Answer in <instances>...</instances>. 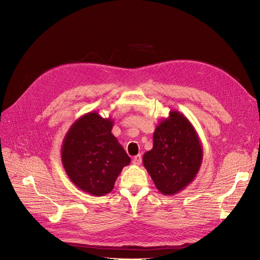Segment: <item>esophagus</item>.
<instances>
[{"mask_svg": "<svg viewBox=\"0 0 260 260\" xmlns=\"http://www.w3.org/2000/svg\"><path fill=\"white\" fill-rule=\"evenodd\" d=\"M141 162H142V156L141 155H137V156H135L133 158V163L135 166H140Z\"/></svg>", "mask_w": 260, "mask_h": 260, "instance_id": "obj_1", "label": "esophagus"}]
</instances>
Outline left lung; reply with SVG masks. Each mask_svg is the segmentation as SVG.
Here are the masks:
<instances>
[{
	"instance_id": "8db88e82",
	"label": "left lung",
	"mask_w": 260,
	"mask_h": 260,
	"mask_svg": "<svg viewBox=\"0 0 260 260\" xmlns=\"http://www.w3.org/2000/svg\"><path fill=\"white\" fill-rule=\"evenodd\" d=\"M154 145L143 155V166L163 195H175L192 182L202 163L203 151L192 123L178 111L160 121Z\"/></svg>"
}]
</instances>
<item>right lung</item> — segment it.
I'll list each match as a JSON object with an SVG mask.
<instances>
[{"label":"right lung","instance_id":"1","mask_svg":"<svg viewBox=\"0 0 260 260\" xmlns=\"http://www.w3.org/2000/svg\"><path fill=\"white\" fill-rule=\"evenodd\" d=\"M114 121L97 112L77 119L67 131L61 159L71 181L92 196L112 192L122 169L131 158L112 134Z\"/></svg>","mask_w":260,"mask_h":260}]
</instances>
